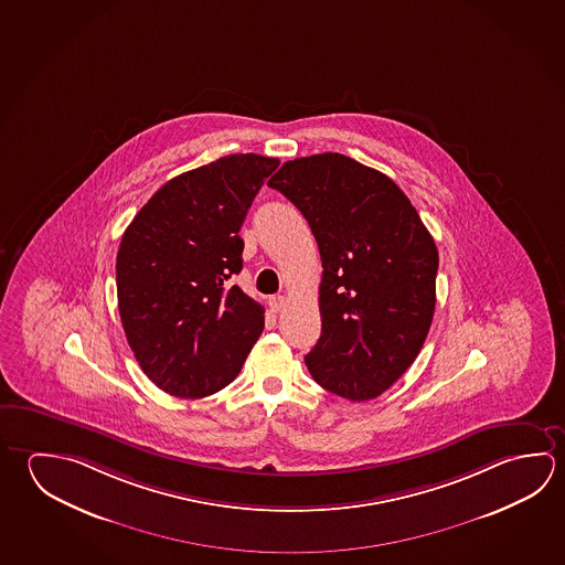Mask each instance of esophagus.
Listing matches in <instances>:
<instances>
[{
  "mask_svg": "<svg viewBox=\"0 0 565 565\" xmlns=\"http://www.w3.org/2000/svg\"><path fill=\"white\" fill-rule=\"evenodd\" d=\"M286 306V297L284 296H271L269 297V307L274 309V311H281Z\"/></svg>",
  "mask_w": 565,
  "mask_h": 565,
  "instance_id": "34e87169",
  "label": "esophagus"
}]
</instances>
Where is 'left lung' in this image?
Returning a JSON list of instances; mask_svg holds the SVG:
<instances>
[{"label":"left lung","instance_id":"1","mask_svg":"<svg viewBox=\"0 0 565 565\" xmlns=\"http://www.w3.org/2000/svg\"><path fill=\"white\" fill-rule=\"evenodd\" d=\"M268 186L306 216L323 264L309 373L333 395L375 398L413 365L428 335L435 239L393 180L339 152L287 160Z\"/></svg>","mask_w":565,"mask_h":565}]
</instances>
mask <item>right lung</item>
Instances as JSON below:
<instances>
[{
  "instance_id": "1",
  "label": "right lung",
  "mask_w": 565,
  "mask_h": 565,
  "mask_svg": "<svg viewBox=\"0 0 565 565\" xmlns=\"http://www.w3.org/2000/svg\"><path fill=\"white\" fill-rule=\"evenodd\" d=\"M278 159L230 154L160 186L120 239L117 297L140 369L180 398L230 385L264 331V307L228 279L239 228Z\"/></svg>"
}]
</instances>
